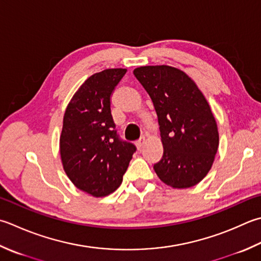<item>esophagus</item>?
Returning a JSON list of instances; mask_svg holds the SVG:
<instances>
[{"mask_svg": "<svg viewBox=\"0 0 261 261\" xmlns=\"http://www.w3.org/2000/svg\"><path fill=\"white\" fill-rule=\"evenodd\" d=\"M146 144V139H145V137H142V138H140L139 140L137 141V144H136V146H137V148L138 149H141L142 147H144V145Z\"/></svg>", "mask_w": 261, "mask_h": 261, "instance_id": "obj_1", "label": "esophagus"}]
</instances>
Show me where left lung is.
<instances>
[{
	"label": "left lung",
	"instance_id": "left-lung-1",
	"mask_svg": "<svg viewBox=\"0 0 261 261\" xmlns=\"http://www.w3.org/2000/svg\"><path fill=\"white\" fill-rule=\"evenodd\" d=\"M154 104L164 152L154 165L158 177L175 189L198 185L218 149L216 120L205 96L183 71L168 65L134 70Z\"/></svg>",
	"mask_w": 261,
	"mask_h": 261
}]
</instances>
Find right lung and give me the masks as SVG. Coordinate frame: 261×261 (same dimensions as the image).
Here are the masks:
<instances>
[{
	"label": "right lung",
	"mask_w": 261,
	"mask_h": 261,
	"mask_svg": "<svg viewBox=\"0 0 261 261\" xmlns=\"http://www.w3.org/2000/svg\"><path fill=\"white\" fill-rule=\"evenodd\" d=\"M125 69L90 75L66 106L60 137L64 172L94 197L114 192L123 180L136 146L121 140L111 114V96Z\"/></svg>",
	"instance_id": "add662e5"
}]
</instances>
